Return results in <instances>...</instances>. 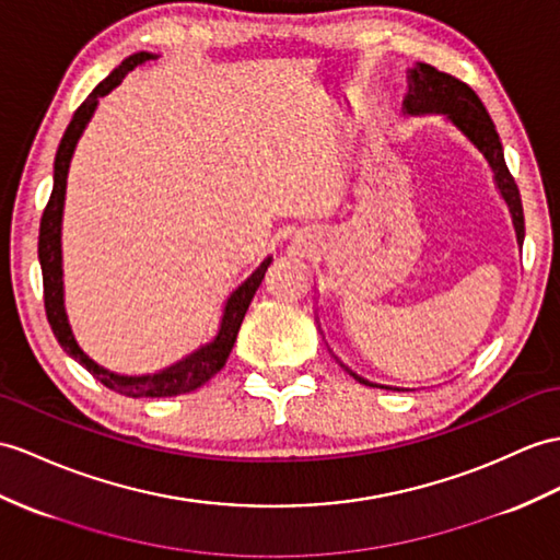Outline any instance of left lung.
I'll return each mask as SVG.
<instances>
[{"instance_id":"1","label":"left lung","mask_w":560,"mask_h":560,"mask_svg":"<svg viewBox=\"0 0 560 560\" xmlns=\"http://www.w3.org/2000/svg\"><path fill=\"white\" fill-rule=\"evenodd\" d=\"M406 112L408 114H446L456 122V128L466 135V138L480 149L489 166L494 171L497 185L501 189V197L506 199L517 242L523 244L525 237V218H523V201L521 192H517V185L513 175L503 161V147L499 140V132L494 128L492 118H489L485 104L477 97L470 85L463 83V80L442 73L430 63H420L411 71V94L406 97ZM351 373V371H349ZM359 383L375 387L368 380L351 373Z\"/></svg>"}]
</instances>
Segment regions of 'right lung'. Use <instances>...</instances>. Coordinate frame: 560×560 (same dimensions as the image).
<instances>
[{
    "instance_id": "right-lung-1",
    "label": "right lung",
    "mask_w": 560,
    "mask_h": 560,
    "mask_svg": "<svg viewBox=\"0 0 560 560\" xmlns=\"http://www.w3.org/2000/svg\"><path fill=\"white\" fill-rule=\"evenodd\" d=\"M149 59H154V54H149V51L132 54V57H128L112 75L102 80V83L90 92V97L78 106L73 120L68 122V128L63 132V140H61L59 152H57V161H54V189H51V197L45 207L43 221H39V242H37L39 266H43L45 311H47V320L51 325L54 337L59 339V345L68 353V357H73L80 365L88 368V371L97 377L104 387L122 394V397H132V399L175 397V394L192 392V389L201 387L203 383H209V380L225 365L230 351H233L240 325L244 320V313H247L252 299L258 290V284H261L268 266L272 264V256H268L266 261L258 266L247 280L240 282L237 288L228 294L221 323H218V330L207 345L197 347L192 353H187V357H183L180 361L166 365L163 371H156L152 375H130V377L108 373L94 361H90L75 345L71 327H68V320H66L63 282H61V211H63L68 163H71L78 138L83 135L100 97L112 92L120 83L122 75L132 71L135 66L144 63Z\"/></svg>"
}]
</instances>
